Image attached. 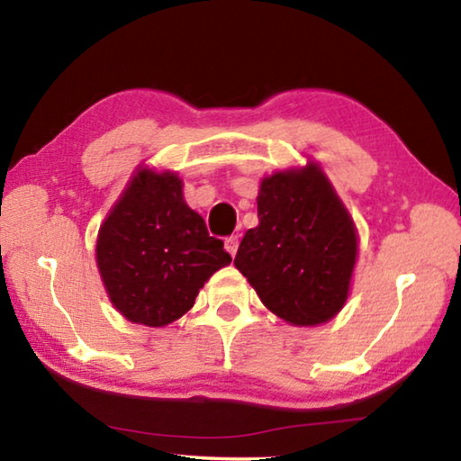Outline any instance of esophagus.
<instances>
[{"mask_svg":"<svg viewBox=\"0 0 461 461\" xmlns=\"http://www.w3.org/2000/svg\"><path fill=\"white\" fill-rule=\"evenodd\" d=\"M238 246H240V240H238V236H230V238H225V250H228L231 257H236Z\"/></svg>","mask_w":461,"mask_h":461,"instance_id":"34e87169","label":"esophagus"}]
</instances>
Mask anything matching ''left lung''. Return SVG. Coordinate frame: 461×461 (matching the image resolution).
<instances>
[{
  "instance_id": "obj_1",
  "label": "left lung",
  "mask_w": 461,
  "mask_h": 461,
  "mask_svg": "<svg viewBox=\"0 0 461 461\" xmlns=\"http://www.w3.org/2000/svg\"><path fill=\"white\" fill-rule=\"evenodd\" d=\"M258 225L244 233L233 265L265 307L293 326L339 313L357 258V231L315 163L261 181Z\"/></svg>"
}]
</instances>
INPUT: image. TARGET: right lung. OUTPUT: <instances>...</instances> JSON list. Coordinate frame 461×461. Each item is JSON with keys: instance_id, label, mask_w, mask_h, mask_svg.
<instances>
[{"instance_id": "right-lung-1", "label": "right lung", "mask_w": 461, "mask_h": 461, "mask_svg": "<svg viewBox=\"0 0 461 461\" xmlns=\"http://www.w3.org/2000/svg\"><path fill=\"white\" fill-rule=\"evenodd\" d=\"M95 261L119 313L160 328L187 313L231 257L185 204L177 175L140 168L104 219Z\"/></svg>"}]
</instances>
